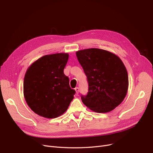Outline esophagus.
<instances>
[{
	"instance_id": "34e87169",
	"label": "esophagus",
	"mask_w": 153,
	"mask_h": 153,
	"mask_svg": "<svg viewBox=\"0 0 153 153\" xmlns=\"http://www.w3.org/2000/svg\"><path fill=\"white\" fill-rule=\"evenodd\" d=\"M75 91H76V94H79V87H76V88H75Z\"/></svg>"
}]
</instances>
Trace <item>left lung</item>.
<instances>
[{
    "label": "left lung",
    "instance_id": "obj_1",
    "mask_svg": "<svg viewBox=\"0 0 153 153\" xmlns=\"http://www.w3.org/2000/svg\"><path fill=\"white\" fill-rule=\"evenodd\" d=\"M89 87L81 95L83 103L97 113H107L124 100L128 88L126 69L118 56L108 51L89 48L76 52Z\"/></svg>",
    "mask_w": 153,
    "mask_h": 153
}]
</instances>
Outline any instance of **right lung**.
Wrapping results in <instances>:
<instances>
[{
  "mask_svg": "<svg viewBox=\"0 0 153 153\" xmlns=\"http://www.w3.org/2000/svg\"><path fill=\"white\" fill-rule=\"evenodd\" d=\"M68 53L45 55L28 68L23 81L24 97L30 108L38 115L56 118L65 112L76 91L69 86L64 74Z\"/></svg>",
  "mask_w": 153,
  "mask_h": 153,
  "instance_id": "right-lung-1",
  "label": "right lung"
}]
</instances>
